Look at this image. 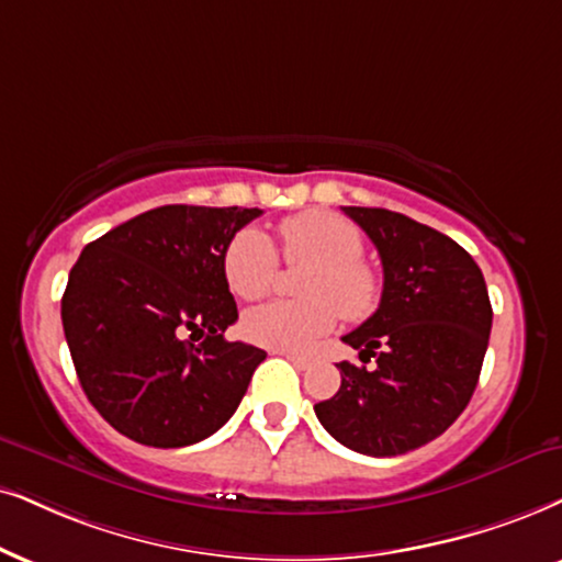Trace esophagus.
<instances>
[{
  "mask_svg": "<svg viewBox=\"0 0 562 562\" xmlns=\"http://www.w3.org/2000/svg\"><path fill=\"white\" fill-rule=\"evenodd\" d=\"M280 355H285L290 363H293L295 368H301V371H305V368L311 366L308 358H303V355H297V352H280Z\"/></svg>",
  "mask_w": 562,
  "mask_h": 562,
  "instance_id": "1",
  "label": "esophagus"
}]
</instances>
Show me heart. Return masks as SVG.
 I'll return each mask as SVG.
<instances>
[{"instance_id": "b5f03b06", "label": "heart", "mask_w": 562, "mask_h": 562, "mask_svg": "<svg viewBox=\"0 0 562 562\" xmlns=\"http://www.w3.org/2000/svg\"><path fill=\"white\" fill-rule=\"evenodd\" d=\"M282 257L308 267L301 280L305 301H272L246 311L240 331L248 342L277 352H303L337 324L363 322L381 301V277L363 261V233L331 212H301L280 223ZM223 272L244 301L274 288L280 272L277 248L257 228L240 231L225 248Z\"/></svg>"}]
</instances>
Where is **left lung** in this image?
<instances>
[{"label": "left lung", "mask_w": 562, "mask_h": 562, "mask_svg": "<svg viewBox=\"0 0 562 562\" xmlns=\"http://www.w3.org/2000/svg\"><path fill=\"white\" fill-rule=\"evenodd\" d=\"M342 210L383 265L379 308L342 337L375 368L342 360V386L314 409L347 449L400 457L438 438L470 404L493 308L485 277L457 240L392 210Z\"/></svg>", "instance_id": "1"}]
</instances>
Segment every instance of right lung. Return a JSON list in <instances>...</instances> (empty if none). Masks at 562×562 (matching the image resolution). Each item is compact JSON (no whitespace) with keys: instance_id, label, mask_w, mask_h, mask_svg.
Returning a JSON list of instances; mask_svg holds the SVG:
<instances>
[{"instance_id":"obj_1","label":"right lung","mask_w":562,"mask_h":562,"mask_svg":"<svg viewBox=\"0 0 562 562\" xmlns=\"http://www.w3.org/2000/svg\"><path fill=\"white\" fill-rule=\"evenodd\" d=\"M251 207L166 204L85 246L61 297L82 392L122 436L155 449L231 420L265 350L228 342L238 318L223 259Z\"/></svg>"}]
</instances>
